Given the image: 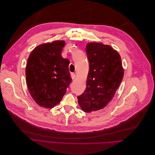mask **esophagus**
<instances>
[{
    "instance_id": "34e87169",
    "label": "esophagus",
    "mask_w": 155,
    "mask_h": 155,
    "mask_svg": "<svg viewBox=\"0 0 155 155\" xmlns=\"http://www.w3.org/2000/svg\"><path fill=\"white\" fill-rule=\"evenodd\" d=\"M71 76V78L72 79H74L75 78H76V74L75 73H72Z\"/></svg>"
}]
</instances>
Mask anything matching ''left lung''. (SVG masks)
<instances>
[{
  "instance_id": "8db88e82",
  "label": "left lung",
  "mask_w": 155,
  "mask_h": 155,
  "mask_svg": "<svg viewBox=\"0 0 155 155\" xmlns=\"http://www.w3.org/2000/svg\"><path fill=\"white\" fill-rule=\"evenodd\" d=\"M86 51L89 61L86 87L78 97L84 112H91L104 108L111 101L124 77L119 54L111 46L89 43Z\"/></svg>"
}]
</instances>
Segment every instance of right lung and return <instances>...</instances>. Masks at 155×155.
I'll list each match as a JSON object with an SVG mask.
<instances>
[{
  "mask_svg": "<svg viewBox=\"0 0 155 155\" xmlns=\"http://www.w3.org/2000/svg\"><path fill=\"white\" fill-rule=\"evenodd\" d=\"M63 40L43 43L29 55L26 78L29 93L40 107L51 108L61 102L72 79L69 61L61 55Z\"/></svg>",
  "mask_w": 155,
  "mask_h": 155,
  "instance_id": "obj_1",
  "label": "right lung"
}]
</instances>
